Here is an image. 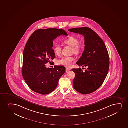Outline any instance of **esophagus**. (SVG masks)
I'll return each mask as SVG.
<instances>
[{"label":"esophagus","instance_id":"1","mask_svg":"<svg viewBox=\"0 0 128 128\" xmlns=\"http://www.w3.org/2000/svg\"><path fill=\"white\" fill-rule=\"evenodd\" d=\"M70 69H69L68 68H66V72H68L70 71Z\"/></svg>","mask_w":128,"mask_h":128}]
</instances>
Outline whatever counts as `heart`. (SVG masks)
I'll return each instance as SVG.
<instances>
[{"mask_svg": "<svg viewBox=\"0 0 128 128\" xmlns=\"http://www.w3.org/2000/svg\"><path fill=\"white\" fill-rule=\"evenodd\" d=\"M64 44L72 47V51L76 54H79L82 50V45L79 43V40L74 36H69L63 41ZM53 50L56 55H59L61 53V48L58 45H55L53 47ZM74 59L72 56H65L57 60V63L59 65H62L69 67L72 65V62Z\"/></svg>", "mask_w": 128, "mask_h": 128, "instance_id": "b5f03b06", "label": "heart"}]
</instances>
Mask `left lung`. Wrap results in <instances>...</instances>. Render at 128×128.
Instances as JSON below:
<instances>
[{
	"label": "left lung",
	"mask_w": 128,
	"mask_h": 128,
	"mask_svg": "<svg viewBox=\"0 0 128 128\" xmlns=\"http://www.w3.org/2000/svg\"><path fill=\"white\" fill-rule=\"evenodd\" d=\"M68 31L84 36V51L76 64L87 67L84 71L80 68H72L75 74L73 87L83 94L92 93L101 86L108 73L109 57L107 48L102 38L89 27L75 28Z\"/></svg>",
	"instance_id": "obj_1"
}]
</instances>
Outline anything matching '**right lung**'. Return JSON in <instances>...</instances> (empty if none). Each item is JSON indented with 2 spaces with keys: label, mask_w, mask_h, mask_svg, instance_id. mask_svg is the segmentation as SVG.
<instances>
[{
  "label": "right lung",
  "mask_w": 128,
  "mask_h": 128,
  "mask_svg": "<svg viewBox=\"0 0 128 128\" xmlns=\"http://www.w3.org/2000/svg\"><path fill=\"white\" fill-rule=\"evenodd\" d=\"M61 35L68 34L62 29L37 30L31 35L25 46L22 76L27 85L37 93L45 95L53 91L65 72L66 68L62 66H55L52 68L45 66L55 57L53 41Z\"/></svg>",
  "instance_id": "right-lung-1"
}]
</instances>
